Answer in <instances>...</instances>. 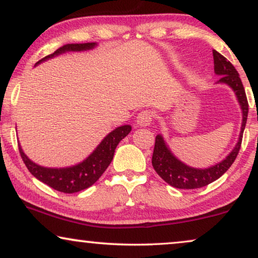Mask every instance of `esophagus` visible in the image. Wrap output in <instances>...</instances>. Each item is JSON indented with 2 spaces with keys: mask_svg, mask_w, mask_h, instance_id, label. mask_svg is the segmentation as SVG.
Returning a JSON list of instances; mask_svg holds the SVG:
<instances>
[{
  "mask_svg": "<svg viewBox=\"0 0 258 258\" xmlns=\"http://www.w3.org/2000/svg\"><path fill=\"white\" fill-rule=\"evenodd\" d=\"M153 117H154L153 111L143 110L137 115V123H139V125L141 126H148L150 125L151 121H153Z\"/></svg>",
  "mask_w": 258,
  "mask_h": 258,
  "instance_id": "esophagus-1",
  "label": "esophagus"
}]
</instances>
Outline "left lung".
<instances>
[{"label":"left lung","mask_w":258,"mask_h":258,"mask_svg":"<svg viewBox=\"0 0 258 258\" xmlns=\"http://www.w3.org/2000/svg\"><path fill=\"white\" fill-rule=\"evenodd\" d=\"M214 56V69L217 75H221V79L218 82L225 83L230 86L234 89L236 96L238 98L239 104H241L242 111H243V123H242V130L241 135H239V140L237 146L234 148L230 155L214 167L208 169H195L190 168L181 161H178L174 155L170 153L165 146L162 136L157 135L155 139V147L153 153V167L155 171L164 179L169 184L175 186L178 189H197L202 188L210 184L211 182L216 181L220 178L237 157L238 151L241 149L242 144V137L243 132H244L246 118H248V111H249V104L248 100H246V95L244 87L237 70L235 67L231 64L230 61H228L223 55L216 50H213Z\"/></svg>","instance_id":"obj_1"}]
</instances>
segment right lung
Returning a JSON list of instances; mask_svg holds the SVG:
<instances>
[{"mask_svg": "<svg viewBox=\"0 0 258 258\" xmlns=\"http://www.w3.org/2000/svg\"><path fill=\"white\" fill-rule=\"evenodd\" d=\"M95 47V43H80V44H66L63 47L58 48L57 50L52 54L45 56L40 59L37 63H40L44 59L54 57V56L62 54L66 51H81L87 50ZM36 63V64H37ZM132 130L130 125H122L116 128L115 130L109 134L105 139L100 143V146L96 148V150L90 155L87 160H84L82 163L70 168H62V169H51L44 168L41 165L35 164L31 162L22 151V148L19 144L20 155L28 168V170L31 172L37 179L50 188L57 190V191L64 194H74L81 190H84L93 185L98 178L101 177L102 174L105 171V169L111 163L112 157L116 147L119 143V141L124 139Z\"/></svg>", "mask_w": 258, "mask_h": 258, "instance_id": "right-lung-1", "label": "right lung"}]
</instances>
